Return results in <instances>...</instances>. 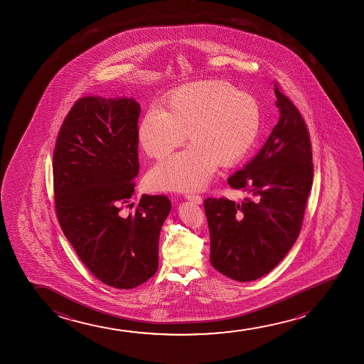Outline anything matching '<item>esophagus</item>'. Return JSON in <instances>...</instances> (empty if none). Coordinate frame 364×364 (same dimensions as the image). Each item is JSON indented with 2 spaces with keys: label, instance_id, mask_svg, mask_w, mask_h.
I'll use <instances>...</instances> for the list:
<instances>
[{
  "label": "esophagus",
  "instance_id": "34e87169",
  "mask_svg": "<svg viewBox=\"0 0 364 364\" xmlns=\"http://www.w3.org/2000/svg\"><path fill=\"white\" fill-rule=\"evenodd\" d=\"M185 199L190 200V201H193L195 204H201L203 203V198L198 194H185Z\"/></svg>",
  "mask_w": 364,
  "mask_h": 364
}]
</instances>
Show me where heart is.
I'll list each match as a JSON object with an SVG mask.
<instances>
[{"mask_svg":"<svg viewBox=\"0 0 364 364\" xmlns=\"http://www.w3.org/2000/svg\"><path fill=\"white\" fill-rule=\"evenodd\" d=\"M261 110L254 95L234 85L206 80L181 85L166 95L161 109L150 108L138 124V140L151 159L159 160L184 144L150 171L149 184L159 190H196L215 170L231 166L254 146Z\"/></svg>","mask_w":364,"mask_h":364,"instance_id":"heart-1","label":"heart"}]
</instances>
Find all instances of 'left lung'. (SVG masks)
Listing matches in <instances>:
<instances>
[{"label":"left lung","mask_w":364,"mask_h":364,"mask_svg":"<svg viewBox=\"0 0 364 364\" xmlns=\"http://www.w3.org/2000/svg\"><path fill=\"white\" fill-rule=\"evenodd\" d=\"M279 123L254 159L230 176L234 189L251 193L241 204L206 198L210 262L240 282L277 266L302 228L314 180L312 145L304 117L274 83Z\"/></svg>","instance_id":"1"}]
</instances>
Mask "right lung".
<instances>
[{
    "mask_svg": "<svg viewBox=\"0 0 364 364\" xmlns=\"http://www.w3.org/2000/svg\"><path fill=\"white\" fill-rule=\"evenodd\" d=\"M133 98L85 95L60 125L53 151L55 215L85 267L110 287L134 289L154 276L166 195L132 203L139 171ZM134 207L132 213L124 209Z\"/></svg>",
    "mask_w": 364,
    "mask_h": 364,
    "instance_id": "add662e5",
    "label": "right lung"
}]
</instances>
